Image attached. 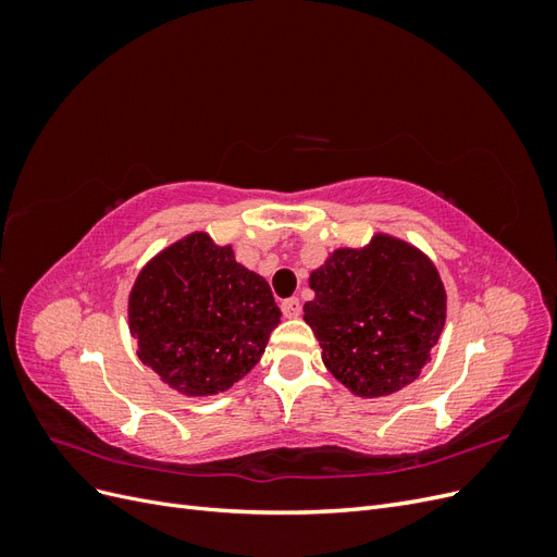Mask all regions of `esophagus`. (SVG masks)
I'll return each mask as SVG.
<instances>
[{
	"instance_id": "34e87169",
	"label": "esophagus",
	"mask_w": 557,
	"mask_h": 557,
	"mask_svg": "<svg viewBox=\"0 0 557 557\" xmlns=\"http://www.w3.org/2000/svg\"><path fill=\"white\" fill-rule=\"evenodd\" d=\"M281 311H283V315H285V318H299V313H301V305H299V299H297V297L283 299Z\"/></svg>"
}]
</instances>
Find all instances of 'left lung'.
<instances>
[{"instance_id": "8db88e82", "label": "left lung", "mask_w": 557, "mask_h": 557, "mask_svg": "<svg viewBox=\"0 0 557 557\" xmlns=\"http://www.w3.org/2000/svg\"><path fill=\"white\" fill-rule=\"evenodd\" d=\"M309 285L305 320L352 395L385 397L418 379L446 320L444 283L428 256L376 234L364 248H336Z\"/></svg>"}]
</instances>
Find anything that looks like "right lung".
Masks as SVG:
<instances>
[{
	"instance_id": "add662e5",
	"label": "right lung",
	"mask_w": 557,
	"mask_h": 557,
	"mask_svg": "<svg viewBox=\"0 0 557 557\" xmlns=\"http://www.w3.org/2000/svg\"><path fill=\"white\" fill-rule=\"evenodd\" d=\"M127 315L139 360L188 397L242 381L281 320L269 283L207 232L188 234L141 269Z\"/></svg>"
}]
</instances>
